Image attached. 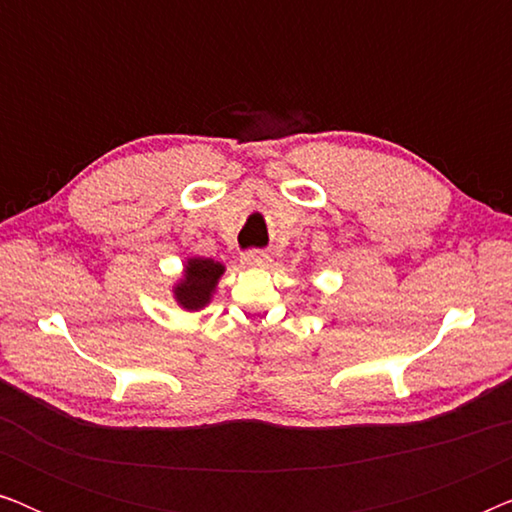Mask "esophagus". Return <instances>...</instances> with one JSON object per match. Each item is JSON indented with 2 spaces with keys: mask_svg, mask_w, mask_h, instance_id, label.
Instances as JSON below:
<instances>
[{
  "mask_svg": "<svg viewBox=\"0 0 512 512\" xmlns=\"http://www.w3.org/2000/svg\"><path fill=\"white\" fill-rule=\"evenodd\" d=\"M270 261L272 258L268 251H261V249H249L242 254V263L249 265V268H268Z\"/></svg>",
  "mask_w": 512,
  "mask_h": 512,
  "instance_id": "esophagus-1",
  "label": "esophagus"
}]
</instances>
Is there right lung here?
Listing matches in <instances>:
<instances>
[{"instance_id": "right-lung-1", "label": "right lung", "mask_w": 512, "mask_h": 512, "mask_svg": "<svg viewBox=\"0 0 512 512\" xmlns=\"http://www.w3.org/2000/svg\"><path fill=\"white\" fill-rule=\"evenodd\" d=\"M223 265L212 258H191L186 263L184 279L174 286V298L186 310H200L209 303L216 289V282L223 275Z\"/></svg>"}]
</instances>
